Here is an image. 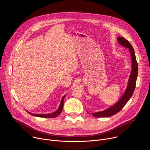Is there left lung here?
Returning a JSON list of instances; mask_svg holds the SVG:
<instances>
[{"label":"left lung","instance_id":"left-lung-1","mask_svg":"<svg viewBox=\"0 0 150 150\" xmlns=\"http://www.w3.org/2000/svg\"><path fill=\"white\" fill-rule=\"evenodd\" d=\"M117 41L120 45L127 48L131 53L132 60V70L131 74L129 78V80H128L126 89L120 100L114 105L107 109L101 112H98L93 113L92 115L95 117H108L116 114L123 108L127 101L129 100L135 88L136 82L138 76V63L136 60L134 48L132 47L130 42L122 37H118Z\"/></svg>","mask_w":150,"mask_h":150}]
</instances>
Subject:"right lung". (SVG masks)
I'll use <instances>...</instances> for the list:
<instances>
[{
    "instance_id": "obj_1",
    "label": "right lung",
    "mask_w": 150,
    "mask_h": 150,
    "mask_svg": "<svg viewBox=\"0 0 150 150\" xmlns=\"http://www.w3.org/2000/svg\"><path fill=\"white\" fill-rule=\"evenodd\" d=\"M66 95L64 96L62 100H61V101H60V104L59 105V107L58 109L54 112H53V113H48V114H34V113H30L28 111H27L29 114H30L32 116H37V117H45V118H53V117H57L59 115H60V113L62 112V109H63V101H64V98H65V97Z\"/></svg>"
}]
</instances>
